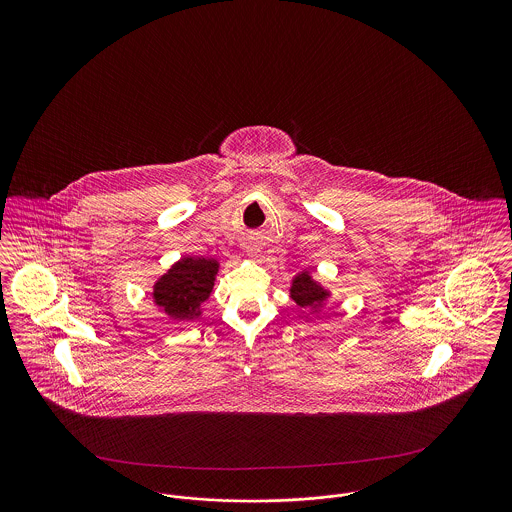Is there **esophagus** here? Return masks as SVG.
<instances>
[{"label":"esophagus","instance_id":"obj_1","mask_svg":"<svg viewBox=\"0 0 512 512\" xmlns=\"http://www.w3.org/2000/svg\"><path fill=\"white\" fill-rule=\"evenodd\" d=\"M249 251H253V249H249Z\"/></svg>","mask_w":512,"mask_h":512}]
</instances>
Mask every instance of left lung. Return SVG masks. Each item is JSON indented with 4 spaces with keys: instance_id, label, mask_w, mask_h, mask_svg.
Instances as JSON below:
<instances>
[{
    "instance_id": "obj_1",
    "label": "left lung",
    "mask_w": 512,
    "mask_h": 512,
    "mask_svg": "<svg viewBox=\"0 0 512 512\" xmlns=\"http://www.w3.org/2000/svg\"><path fill=\"white\" fill-rule=\"evenodd\" d=\"M290 295L301 309H309V307L317 309L326 301L330 293L326 292L322 286H318L309 272H301L293 278Z\"/></svg>"
}]
</instances>
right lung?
<instances>
[{
  "label": "right lung",
  "mask_w": 512,
  "mask_h": 512,
  "mask_svg": "<svg viewBox=\"0 0 512 512\" xmlns=\"http://www.w3.org/2000/svg\"><path fill=\"white\" fill-rule=\"evenodd\" d=\"M219 263L215 259L184 257L153 286V301L174 320H194L215 286Z\"/></svg>",
  "instance_id": "obj_1"
}]
</instances>
